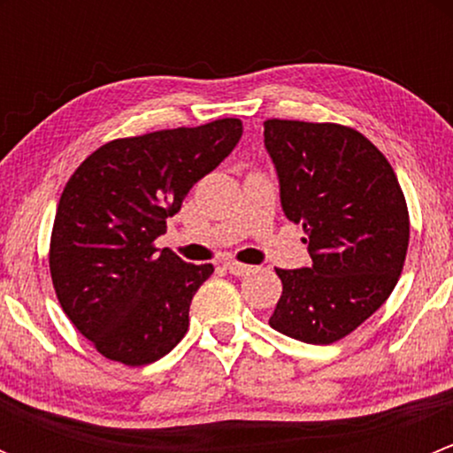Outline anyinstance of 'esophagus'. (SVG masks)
Listing matches in <instances>:
<instances>
[{"label": "esophagus", "mask_w": 453, "mask_h": 453, "mask_svg": "<svg viewBox=\"0 0 453 453\" xmlns=\"http://www.w3.org/2000/svg\"><path fill=\"white\" fill-rule=\"evenodd\" d=\"M223 267L232 273V276H248L252 272V265L239 263V260H223Z\"/></svg>", "instance_id": "34e87169"}]
</instances>
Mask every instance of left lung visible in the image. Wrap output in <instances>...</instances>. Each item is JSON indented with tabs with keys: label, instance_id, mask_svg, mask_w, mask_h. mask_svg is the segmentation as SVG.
I'll list each match as a JSON object with an SVG mask.
<instances>
[{
	"label": "left lung",
	"instance_id": "8db88e82",
	"mask_svg": "<svg viewBox=\"0 0 453 453\" xmlns=\"http://www.w3.org/2000/svg\"><path fill=\"white\" fill-rule=\"evenodd\" d=\"M287 219L303 223L311 267L276 269L282 294L269 326L307 344L350 335L403 272L410 214L390 162L335 122L265 120Z\"/></svg>",
	"mask_w": 453,
	"mask_h": 453
}]
</instances>
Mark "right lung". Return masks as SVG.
Wrapping results in <instances>:
<instances>
[{"mask_svg":"<svg viewBox=\"0 0 453 453\" xmlns=\"http://www.w3.org/2000/svg\"><path fill=\"white\" fill-rule=\"evenodd\" d=\"M243 135L239 118L177 127L96 149L63 188L50 236V276L70 322L103 357L144 366L188 331L210 263L155 248L166 219Z\"/></svg>","mask_w":453,"mask_h":453,"instance_id":"1","label":"right lung"}]
</instances>
